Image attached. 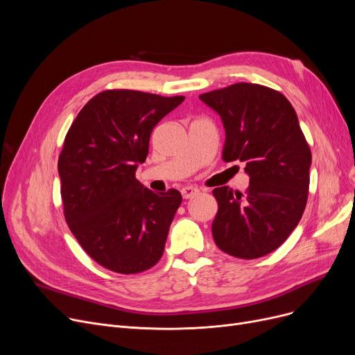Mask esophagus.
Listing matches in <instances>:
<instances>
[{"mask_svg": "<svg viewBox=\"0 0 355 355\" xmlns=\"http://www.w3.org/2000/svg\"><path fill=\"white\" fill-rule=\"evenodd\" d=\"M181 194L184 198H194L196 196L200 194V190L197 187H193V185H189V187H184L181 190Z\"/></svg>", "mask_w": 355, "mask_h": 355, "instance_id": "esophagus-1", "label": "esophagus"}]
</instances>
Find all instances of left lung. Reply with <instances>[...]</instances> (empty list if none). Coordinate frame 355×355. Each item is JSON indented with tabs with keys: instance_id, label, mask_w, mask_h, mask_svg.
Returning a JSON list of instances; mask_svg holds the SVG:
<instances>
[{
	"instance_id": "8db88e82",
	"label": "left lung",
	"mask_w": 355,
	"mask_h": 355,
	"mask_svg": "<svg viewBox=\"0 0 355 355\" xmlns=\"http://www.w3.org/2000/svg\"><path fill=\"white\" fill-rule=\"evenodd\" d=\"M225 126L223 159L245 162L246 193L213 190L218 211L211 232L220 250L262 257L300 223L308 198L311 149L291 102L273 89L236 83L200 95Z\"/></svg>"
}]
</instances>
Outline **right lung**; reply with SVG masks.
I'll return each mask as SVG.
<instances>
[{
	"label": "right lung",
	"instance_id": "right-lung-1",
	"mask_svg": "<svg viewBox=\"0 0 355 355\" xmlns=\"http://www.w3.org/2000/svg\"><path fill=\"white\" fill-rule=\"evenodd\" d=\"M138 90H105L71 123L59 158L64 217L103 268L138 273L161 259L181 193H154L135 178L155 125L182 103Z\"/></svg>",
	"mask_w": 355,
	"mask_h": 355
}]
</instances>
